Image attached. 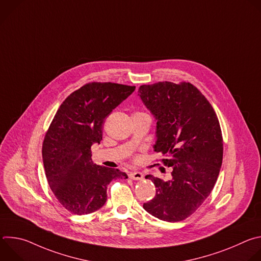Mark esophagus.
Listing matches in <instances>:
<instances>
[{
  "label": "esophagus",
  "mask_w": 261,
  "mask_h": 261,
  "mask_svg": "<svg viewBox=\"0 0 261 261\" xmlns=\"http://www.w3.org/2000/svg\"><path fill=\"white\" fill-rule=\"evenodd\" d=\"M129 177L131 179H135V180H140L143 178V174L139 171H133V172H130L129 173Z\"/></svg>",
  "instance_id": "obj_1"
}]
</instances>
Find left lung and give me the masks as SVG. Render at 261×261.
Here are the masks:
<instances>
[{
	"label": "left lung",
	"mask_w": 261,
	"mask_h": 261,
	"mask_svg": "<svg viewBox=\"0 0 261 261\" xmlns=\"http://www.w3.org/2000/svg\"><path fill=\"white\" fill-rule=\"evenodd\" d=\"M138 95L157 121L155 152H161L171 178L151 174L156 196L143 203L154 217L178 222L190 217L211 194L223 159L219 120L206 98L190 83L143 85Z\"/></svg>",
	"instance_id": "left-lung-1"
}]
</instances>
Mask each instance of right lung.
<instances>
[{
  "label": "right lung",
  "mask_w": 261,
  "mask_h": 261,
  "mask_svg": "<svg viewBox=\"0 0 261 261\" xmlns=\"http://www.w3.org/2000/svg\"><path fill=\"white\" fill-rule=\"evenodd\" d=\"M134 90L113 83H90L70 94L58 109L44 137L42 158L51 191L72 214L99 210L106 202L109 182L128 178L119 169L94 164L91 146L100 143L106 117Z\"/></svg>",
  "instance_id": "1"
}]
</instances>
